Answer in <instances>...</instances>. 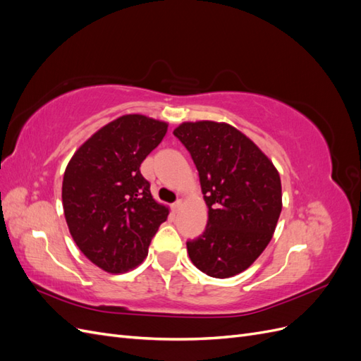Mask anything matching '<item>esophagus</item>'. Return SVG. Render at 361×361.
<instances>
[{"label":"esophagus","mask_w":361,"mask_h":361,"mask_svg":"<svg viewBox=\"0 0 361 361\" xmlns=\"http://www.w3.org/2000/svg\"><path fill=\"white\" fill-rule=\"evenodd\" d=\"M182 204H183V200H182V199H179V200H176V202H174V203L171 204V207H173V211H174V212H179V211L182 209Z\"/></svg>","instance_id":"esophagus-1"}]
</instances>
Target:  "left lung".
Returning <instances> with one entry per match:
<instances>
[{
  "instance_id": "obj_1",
  "label": "left lung",
  "mask_w": 361,
  "mask_h": 361,
  "mask_svg": "<svg viewBox=\"0 0 361 361\" xmlns=\"http://www.w3.org/2000/svg\"><path fill=\"white\" fill-rule=\"evenodd\" d=\"M197 167L207 206L202 236L187 243L204 274L228 279L255 264L281 212V180L272 161L241 130L224 122H183L173 130Z\"/></svg>"
}]
</instances>
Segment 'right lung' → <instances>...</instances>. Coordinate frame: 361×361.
Instances as JSON below:
<instances>
[{
    "label": "right lung",
    "instance_id": "1",
    "mask_svg": "<svg viewBox=\"0 0 361 361\" xmlns=\"http://www.w3.org/2000/svg\"><path fill=\"white\" fill-rule=\"evenodd\" d=\"M169 123L125 114L76 149L63 176L64 218L75 244L111 274L137 268L170 209L158 203L140 166L167 134Z\"/></svg>",
    "mask_w": 361,
    "mask_h": 361
}]
</instances>
